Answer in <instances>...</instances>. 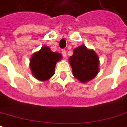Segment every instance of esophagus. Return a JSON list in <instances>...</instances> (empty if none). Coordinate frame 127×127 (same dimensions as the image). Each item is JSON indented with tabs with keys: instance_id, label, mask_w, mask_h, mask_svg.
I'll list each match as a JSON object with an SVG mask.
<instances>
[{
	"instance_id": "34e87169",
	"label": "esophagus",
	"mask_w": 127,
	"mask_h": 127,
	"mask_svg": "<svg viewBox=\"0 0 127 127\" xmlns=\"http://www.w3.org/2000/svg\"><path fill=\"white\" fill-rule=\"evenodd\" d=\"M62 56H63L64 57H66V51H65V50H62Z\"/></svg>"
}]
</instances>
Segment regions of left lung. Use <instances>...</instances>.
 <instances>
[{"label": "left lung", "mask_w": 127, "mask_h": 127, "mask_svg": "<svg viewBox=\"0 0 127 127\" xmlns=\"http://www.w3.org/2000/svg\"><path fill=\"white\" fill-rule=\"evenodd\" d=\"M73 74L79 81L85 83L96 77L99 71V58L92 50L85 45L75 48L69 58Z\"/></svg>", "instance_id": "obj_1"}]
</instances>
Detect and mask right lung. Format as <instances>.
Segmentation results:
<instances>
[{
  "instance_id": "right-lung-1",
  "label": "right lung",
  "mask_w": 127,
  "mask_h": 127,
  "mask_svg": "<svg viewBox=\"0 0 127 127\" xmlns=\"http://www.w3.org/2000/svg\"><path fill=\"white\" fill-rule=\"evenodd\" d=\"M62 58L61 54L52 52L47 46L42 47L30 59V68L33 75L40 81L48 80L54 75L56 64Z\"/></svg>"
}]
</instances>
